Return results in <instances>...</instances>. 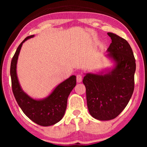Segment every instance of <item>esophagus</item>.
I'll list each match as a JSON object with an SVG mask.
<instances>
[{"mask_svg": "<svg viewBox=\"0 0 147 147\" xmlns=\"http://www.w3.org/2000/svg\"><path fill=\"white\" fill-rule=\"evenodd\" d=\"M82 80V76L81 74H78L76 76V81L78 83H80Z\"/></svg>", "mask_w": 147, "mask_h": 147, "instance_id": "34e87169", "label": "esophagus"}]
</instances>
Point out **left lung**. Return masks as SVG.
<instances>
[{
    "mask_svg": "<svg viewBox=\"0 0 147 147\" xmlns=\"http://www.w3.org/2000/svg\"><path fill=\"white\" fill-rule=\"evenodd\" d=\"M108 35L111 43L106 56L113 67L86 73L83 79L89 112L99 121L117 117L127 106L134 89L136 65L131 47L117 34L108 32Z\"/></svg>",
    "mask_w": 147,
    "mask_h": 147,
    "instance_id": "left-lung-1",
    "label": "left lung"
}]
</instances>
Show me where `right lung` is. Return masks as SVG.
Wrapping results in <instances>:
<instances>
[{
    "mask_svg": "<svg viewBox=\"0 0 147 147\" xmlns=\"http://www.w3.org/2000/svg\"><path fill=\"white\" fill-rule=\"evenodd\" d=\"M34 36L32 35L24 39L11 59L10 76L12 91L18 105L30 120L40 126H49L58 123L64 116L68 96L76 84V76L72 75L65 80L43 98H34L25 93L22 89L17 77V60L23 44Z\"/></svg>",
    "mask_w": 147,
    "mask_h": 147,
    "instance_id": "right-lung-1",
    "label": "right lung"
}]
</instances>
